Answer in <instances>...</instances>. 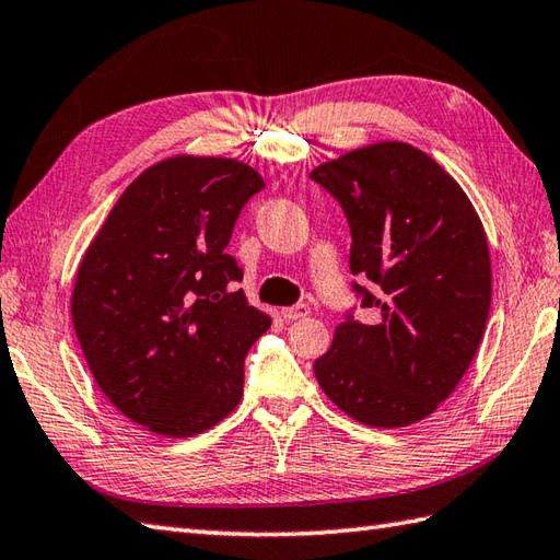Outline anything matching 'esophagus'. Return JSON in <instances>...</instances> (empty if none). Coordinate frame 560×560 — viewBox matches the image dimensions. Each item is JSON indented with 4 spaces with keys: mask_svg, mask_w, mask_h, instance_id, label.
<instances>
[{
    "mask_svg": "<svg viewBox=\"0 0 560 560\" xmlns=\"http://www.w3.org/2000/svg\"><path fill=\"white\" fill-rule=\"evenodd\" d=\"M307 315H310V305H305V303H295V305H291V307H283V310H281V317L289 319V322L303 319V317H307Z\"/></svg>",
    "mask_w": 560,
    "mask_h": 560,
    "instance_id": "esophagus-1",
    "label": "esophagus"
}]
</instances>
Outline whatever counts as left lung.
<instances>
[{
    "instance_id": "1",
    "label": "left lung",
    "mask_w": 560,
    "mask_h": 560,
    "mask_svg": "<svg viewBox=\"0 0 560 560\" xmlns=\"http://www.w3.org/2000/svg\"><path fill=\"white\" fill-rule=\"evenodd\" d=\"M310 178L341 205L350 229V307L315 376L336 406L370 427L432 415L463 380L487 329L489 245L463 188L422 150L376 142Z\"/></svg>"
}]
</instances>
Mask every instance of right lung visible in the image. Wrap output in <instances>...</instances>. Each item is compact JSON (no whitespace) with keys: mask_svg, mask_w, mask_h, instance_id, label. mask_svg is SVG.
Wrapping results in <instances>:
<instances>
[{"mask_svg":"<svg viewBox=\"0 0 560 560\" xmlns=\"http://www.w3.org/2000/svg\"><path fill=\"white\" fill-rule=\"evenodd\" d=\"M265 180L236 160L172 158L114 205L78 267L71 315L102 394L150 432L192 436L238 406L271 319L226 253Z\"/></svg>","mask_w":560,"mask_h":560,"instance_id":"add662e5","label":"right lung"}]
</instances>
